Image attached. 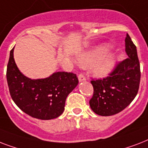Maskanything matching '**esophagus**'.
<instances>
[{"mask_svg": "<svg viewBox=\"0 0 148 148\" xmlns=\"http://www.w3.org/2000/svg\"><path fill=\"white\" fill-rule=\"evenodd\" d=\"M78 80L80 82H82V81H86V77H84V75L82 73H81V74H78Z\"/></svg>", "mask_w": 148, "mask_h": 148, "instance_id": "1", "label": "esophagus"}]
</instances>
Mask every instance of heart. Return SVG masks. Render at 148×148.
<instances>
[{
    "label": "heart",
    "instance_id": "obj_1",
    "mask_svg": "<svg viewBox=\"0 0 148 148\" xmlns=\"http://www.w3.org/2000/svg\"><path fill=\"white\" fill-rule=\"evenodd\" d=\"M108 51V46H101L81 54L78 61L84 66H93V71L97 76L105 77L111 72L116 61L114 53H106Z\"/></svg>",
    "mask_w": 148,
    "mask_h": 148
}]
</instances>
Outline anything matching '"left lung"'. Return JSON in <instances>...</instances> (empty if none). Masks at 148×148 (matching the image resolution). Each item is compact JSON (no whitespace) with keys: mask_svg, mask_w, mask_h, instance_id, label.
I'll use <instances>...</instances> for the list:
<instances>
[{"mask_svg":"<svg viewBox=\"0 0 148 148\" xmlns=\"http://www.w3.org/2000/svg\"><path fill=\"white\" fill-rule=\"evenodd\" d=\"M125 51L128 58L117 64L108 77L90 81L94 94L89 103L97 114L111 116L121 112L138 94L140 81V63L136 46L128 34L125 38Z\"/></svg>","mask_w":148,"mask_h":148,"instance_id":"left-lung-1","label":"left lung"}]
</instances>
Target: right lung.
<instances>
[{
  "label": "right lung",
  "instance_id": "1",
  "mask_svg": "<svg viewBox=\"0 0 148 148\" xmlns=\"http://www.w3.org/2000/svg\"><path fill=\"white\" fill-rule=\"evenodd\" d=\"M7 81L10 97L18 108L32 117L51 120L64 110L66 98L76 88L78 79L74 73L59 71L44 79L32 80L20 71L10 52Z\"/></svg>",
  "mask_w": 148,
  "mask_h": 148
}]
</instances>
